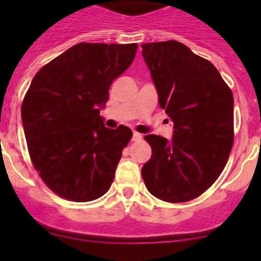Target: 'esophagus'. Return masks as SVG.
<instances>
[{"mask_svg": "<svg viewBox=\"0 0 261 261\" xmlns=\"http://www.w3.org/2000/svg\"><path fill=\"white\" fill-rule=\"evenodd\" d=\"M143 139V135L139 133H134L133 134V141H140Z\"/></svg>", "mask_w": 261, "mask_h": 261, "instance_id": "34e87169", "label": "esophagus"}]
</instances>
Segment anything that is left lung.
Listing matches in <instances>:
<instances>
[{"label":"left lung","mask_w":261,"mask_h":261,"mask_svg":"<svg viewBox=\"0 0 261 261\" xmlns=\"http://www.w3.org/2000/svg\"><path fill=\"white\" fill-rule=\"evenodd\" d=\"M172 140L146 135L147 191L170 203L201 196L220 177L233 144V96L215 65L175 40L141 45Z\"/></svg>","instance_id":"8db88e82"}]
</instances>
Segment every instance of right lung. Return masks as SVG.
Segmentation results:
<instances>
[{"instance_id": "add662e5", "label": "right lung", "mask_w": 261, "mask_h": 261, "mask_svg": "<svg viewBox=\"0 0 261 261\" xmlns=\"http://www.w3.org/2000/svg\"><path fill=\"white\" fill-rule=\"evenodd\" d=\"M136 50L138 44L80 43L31 81L21 107L23 133L34 168L58 196L89 202L111 187L133 131L107 128L99 110Z\"/></svg>"}]
</instances>
